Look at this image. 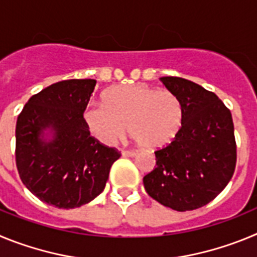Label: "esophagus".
<instances>
[{
	"label": "esophagus",
	"mask_w": 257,
	"mask_h": 257,
	"mask_svg": "<svg viewBox=\"0 0 257 257\" xmlns=\"http://www.w3.org/2000/svg\"><path fill=\"white\" fill-rule=\"evenodd\" d=\"M122 156H123V157H134V156H136V152H134V151H122Z\"/></svg>",
	"instance_id": "1"
}]
</instances>
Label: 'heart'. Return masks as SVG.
Returning a JSON list of instances; mask_svg holds the SVG:
<instances>
[{
  "label": "heart",
  "instance_id": "1",
  "mask_svg": "<svg viewBox=\"0 0 257 257\" xmlns=\"http://www.w3.org/2000/svg\"><path fill=\"white\" fill-rule=\"evenodd\" d=\"M83 119L97 140L112 145L128 130L133 139L145 149H160L171 144L180 133L184 108L170 90L153 86L117 85L103 94V104L90 103Z\"/></svg>",
  "mask_w": 257,
  "mask_h": 257
}]
</instances>
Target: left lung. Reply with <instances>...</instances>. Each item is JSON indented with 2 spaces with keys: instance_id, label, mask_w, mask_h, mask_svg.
<instances>
[{
  "instance_id": "8db88e82",
  "label": "left lung",
  "mask_w": 257,
  "mask_h": 257,
  "mask_svg": "<svg viewBox=\"0 0 257 257\" xmlns=\"http://www.w3.org/2000/svg\"><path fill=\"white\" fill-rule=\"evenodd\" d=\"M184 108L180 133L156 151V167L143 179L149 196L176 211L207 205L234 174L237 145L231 113L213 92L180 77H162Z\"/></svg>"
}]
</instances>
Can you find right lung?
<instances>
[{"label": "right lung", "instance_id": "right-lung-1", "mask_svg": "<svg viewBox=\"0 0 257 257\" xmlns=\"http://www.w3.org/2000/svg\"><path fill=\"white\" fill-rule=\"evenodd\" d=\"M95 85V79L54 83L33 95L18 117V172L29 192L47 205L69 210L91 202L121 157L90 135L83 119ZM45 131L51 138H44Z\"/></svg>", "mask_w": 257, "mask_h": 257}]
</instances>
